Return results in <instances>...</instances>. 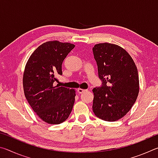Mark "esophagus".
Masks as SVG:
<instances>
[{"mask_svg": "<svg viewBox=\"0 0 158 158\" xmlns=\"http://www.w3.org/2000/svg\"><path fill=\"white\" fill-rule=\"evenodd\" d=\"M87 90H84V89H77V92H78V93H80V94H81V93H84V92H85V91H86Z\"/></svg>", "mask_w": 158, "mask_h": 158, "instance_id": "esophagus-1", "label": "esophagus"}]
</instances>
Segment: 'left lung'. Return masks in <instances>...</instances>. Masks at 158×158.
Segmentation results:
<instances>
[{
    "mask_svg": "<svg viewBox=\"0 0 158 158\" xmlns=\"http://www.w3.org/2000/svg\"><path fill=\"white\" fill-rule=\"evenodd\" d=\"M93 52L102 81L101 86L93 90V111L104 121H118L127 114L137 98V68L129 53L116 44H95Z\"/></svg>",
    "mask_w": 158,
    "mask_h": 158,
    "instance_id": "8db88e82",
    "label": "left lung"
}]
</instances>
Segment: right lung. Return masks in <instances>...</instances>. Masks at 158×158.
I'll return each mask as SVG.
<instances>
[{"mask_svg": "<svg viewBox=\"0 0 158 158\" xmlns=\"http://www.w3.org/2000/svg\"><path fill=\"white\" fill-rule=\"evenodd\" d=\"M75 45L49 41L34 51L25 67L23 85L25 97L42 121L60 124L68 119L73 109L75 90L58 85L56 77L62 75V63Z\"/></svg>", "mask_w": 158, "mask_h": 158, "instance_id": "right-lung-1", "label": "right lung"}]
</instances>
